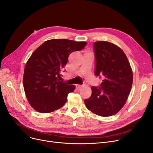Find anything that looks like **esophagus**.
<instances>
[{"label":"esophagus","mask_w":153,"mask_h":153,"mask_svg":"<svg viewBox=\"0 0 153 153\" xmlns=\"http://www.w3.org/2000/svg\"><path fill=\"white\" fill-rule=\"evenodd\" d=\"M82 87V85H76V88L77 89V90H80L81 88Z\"/></svg>","instance_id":"esophagus-1"}]
</instances>
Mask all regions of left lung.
I'll use <instances>...</instances> for the list:
<instances>
[{
    "label": "left lung",
    "mask_w": 153,
    "mask_h": 153,
    "mask_svg": "<svg viewBox=\"0 0 153 153\" xmlns=\"http://www.w3.org/2000/svg\"><path fill=\"white\" fill-rule=\"evenodd\" d=\"M97 76L103 77L100 87H91V95L85 100L87 108L94 114L108 117L124 107L132 85V71L121 49L107 41L94 44Z\"/></svg>",
    "instance_id": "1"
}]
</instances>
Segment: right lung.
I'll list each match as a JSON object with an SVG mask.
<instances>
[{
	"mask_svg": "<svg viewBox=\"0 0 153 153\" xmlns=\"http://www.w3.org/2000/svg\"><path fill=\"white\" fill-rule=\"evenodd\" d=\"M87 45L66 39L45 41L33 52L24 71L23 85L30 105L41 113L51 112L62 107L75 85L59 81L60 72L70 54Z\"/></svg>",
	"mask_w": 153,
	"mask_h": 153,
	"instance_id": "1",
	"label": "right lung"
}]
</instances>
